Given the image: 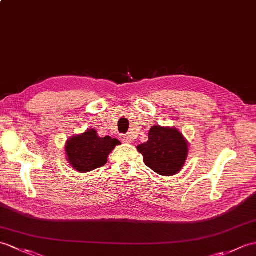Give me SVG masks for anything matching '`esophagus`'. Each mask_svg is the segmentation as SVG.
Masks as SVG:
<instances>
[{
	"mask_svg": "<svg viewBox=\"0 0 256 256\" xmlns=\"http://www.w3.org/2000/svg\"><path fill=\"white\" fill-rule=\"evenodd\" d=\"M122 142H132V138H130V135H122Z\"/></svg>",
	"mask_w": 256,
	"mask_h": 256,
	"instance_id": "34e87169",
	"label": "esophagus"
}]
</instances>
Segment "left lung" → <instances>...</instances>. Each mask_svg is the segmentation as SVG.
Listing matches in <instances>:
<instances>
[{
	"mask_svg": "<svg viewBox=\"0 0 256 256\" xmlns=\"http://www.w3.org/2000/svg\"><path fill=\"white\" fill-rule=\"evenodd\" d=\"M148 168L160 176H174L181 170L188 157V142L176 128L152 126L148 142L138 146Z\"/></svg>",
	"mask_w": 256,
	"mask_h": 256,
	"instance_id": "left-lung-1",
	"label": "left lung"
}]
</instances>
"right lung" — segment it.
I'll return each mask as SVG.
<instances>
[{
	"label": "right lung",
	"instance_id": "add662e5",
	"mask_svg": "<svg viewBox=\"0 0 256 256\" xmlns=\"http://www.w3.org/2000/svg\"><path fill=\"white\" fill-rule=\"evenodd\" d=\"M120 142L110 136L99 138L94 130H87L84 134L73 136L65 146L68 162L80 172H89L104 167L109 154Z\"/></svg>",
	"mask_w": 256,
	"mask_h": 256
}]
</instances>
